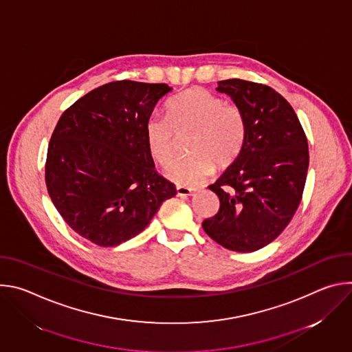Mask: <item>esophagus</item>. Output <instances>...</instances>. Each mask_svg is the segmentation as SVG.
Here are the masks:
<instances>
[{
  "instance_id": "obj_1",
  "label": "esophagus",
  "mask_w": 352,
  "mask_h": 352,
  "mask_svg": "<svg viewBox=\"0 0 352 352\" xmlns=\"http://www.w3.org/2000/svg\"><path fill=\"white\" fill-rule=\"evenodd\" d=\"M197 189H193V188H186V186H177V195L181 196V197H189V196H193L196 195Z\"/></svg>"
}]
</instances>
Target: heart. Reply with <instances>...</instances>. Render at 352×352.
I'll use <instances>...</instances> for the list:
<instances>
[{
	"instance_id": "1",
	"label": "heart",
	"mask_w": 352,
	"mask_h": 352,
	"mask_svg": "<svg viewBox=\"0 0 352 352\" xmlns=\"http://www.w3.org/2000/svg\"><path fill=\"white\" fill-rule=\"evenodd\" d=\"M174 131L193 132L189 157L166 168V177L181 186H196L214 170L231 166L243 147L245 118L236 106L205 89L193 87L174 97L167 104V118L150 117L144 139L150 156L162 166L174 156Z\"/></svg>"
}]
</instances>
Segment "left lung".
Returning a JSON list of instances; mask_svg holds the SVG:
<instances>
[{
  "instance_id": "left-lung-1",
  "label": "left lung",
  "mask_w": 352,
  "mask_h": 352,
  "mask_svg": "<svg viewBox=\"0 0 352 352\" xmlns=\"http://www.w3.org/2000/svg\"><path fill=\"white\" fill-rule=\"evenodd\" d=\"M245 118L246 135L236 160L209 186L220 199L206 234L235 252L273 242L295 214L307 181L305 132L287 100L274 89L242 79L220 80Z\"/></svg>"
}]
</instances>
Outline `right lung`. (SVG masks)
Listing matches in <instances>:
<instances>
[{
  "label": "right lung",
  "mask_w": 352,
  "mask_h": 352,
  "mask_svg": "<svg viewBox=\"0 0 352 352\" xmlns=\"http://www.w3.org/2000/svg\"><path fill=\"white\" fill-rule=\"evenodd\" d=\"M173 89L117 80L100 86L61 116L48 143L45 184L65 223L98 246L142 232L175 185L155 170L144 125Z\"/></svg>",
  "instance_id": "add662e5"
}]
</instances>
